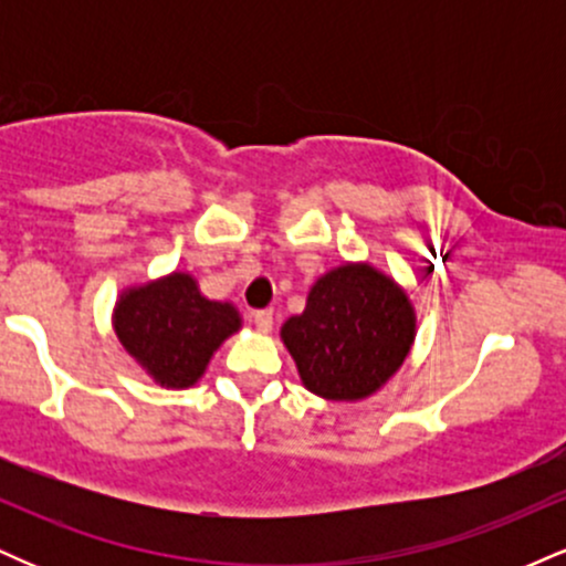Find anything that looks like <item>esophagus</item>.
Segmentation results:
<instances>
[{
    "label": "esophagus",
    "mask_w": 566,
    "mask_h": 566,
    "mask_svg": "<svg viewBox=\"0 0 566 566\" xmlns=\"http://www.w3.org/2000/svg\"><path fill=\"white\" fill-rule=\"evenodd\" d=\"M252 322H255L258 333H271V327H274V311L271 308L255 311V314H252Z\"/></svg>",
    "instance_id": "obj_1"
}]
</instances>
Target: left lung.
I'll return each instance as SVG.
<instances>
[{
    "mask_svg": "<svg viewBox=\"0 0 566 566\" xmlns=\"http://www.w3.org/2000/svg\"><path fill=\"white\" fill-rule=\"evenodd\" d=\"M282 340L311 394L359 401L380 391L415 343L407 292L369 263H343L314 282Z\"/></svg>",
    "mask_w": 566,
    "mask_h": 566,
    "instance_id": "8db88e82",
    "label": "left lung"
}]
</instances>
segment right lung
<instances>
[{"mask_svg": "<svg viewBox=\"0 0 566 566\" xmlns=\"http://www.w3.org/2000/svg\"><path fill=\"white\" fill-rule=\"evenodd\" d=\"M112 322L127 354L165 388L193 386L220 343L242 329L233 303L201 295L197 279L186 271L127 287Z\"/></svg>", "mask_w": 566, "mask_h": 566, "instance_id": "1", "label": "right lung"}]
</instances>
